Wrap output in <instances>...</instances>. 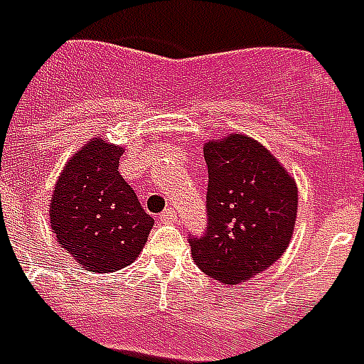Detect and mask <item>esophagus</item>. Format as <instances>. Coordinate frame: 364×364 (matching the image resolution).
Listing matches in <instances>:
<instances>
[{
	"label": "esophagus",
	"mask_w": 364,
	"mask_h": 364,
	"mask_svg": "<svg viewBox=\"0 0 364 364\" xmlns=\"http://www.w3.org/2000/svg\"><path fill=\"white\" fill-rule=\"evenodd\" d=\"M159 221H161V223H172V221H176V211L172 210V208L164 210L161 215H159Z\"/></svg>",
	"instance_id": "obj_1"
}]
</instances>
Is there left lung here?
<instances>
[{
    "instance_id": "1",
    "label": "left lung",
    "mask_w": 364,
    "mask_h": 364,
    "mask_svg": "<svg viewBox=\"0 0 364 364\" xmlns=\"http://www.w3.org/2000/svg\"><path fill=\"white\" fill-rule=\"evenodd\" d=\"M205 218L188 237L196 264L225 284H239L286 251L298 210L296 182L251 136L229 135L203 146Z\"/></svg>"
}]
</instances>
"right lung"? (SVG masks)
Masks as SVG:
<instances>
[{
  "label": "right lung",
  "mask_w": 364,
  "mask_h": 364,
  "mask_svg": "<svg viewBox=\"0 0 364 364\" xmlns=\"http://www.w3.org/2000/svg\"><path fill=\"white\" fill-rule=\"evenodd\" d=\"M119 146L95 139L72 156L50 202V225L63 249L90 272H115L145 247L154 219L119 174Z\"/></svg>",
  "instance_id": "1"
}]
</instances>
